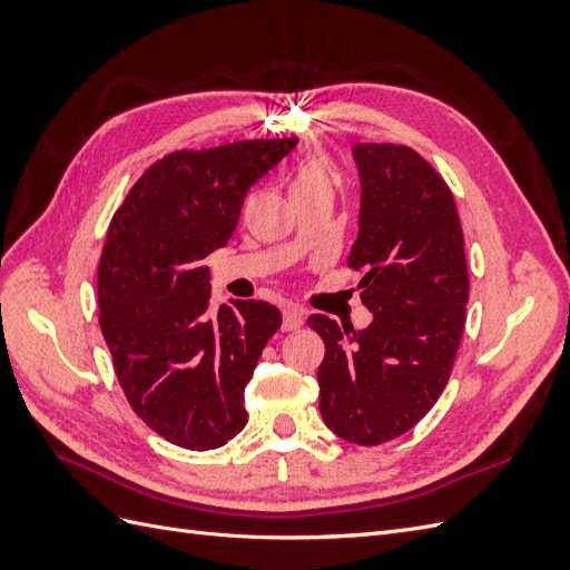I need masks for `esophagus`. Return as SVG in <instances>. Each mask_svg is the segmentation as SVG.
Wrapping results in <instances>:
<instances>
[{
    "instance_id": "34e87169",
    "label": "esophagus",
    "mask_w": 570,
    "mask_h": 570,
    "mask_svg": "<svg viewBox=\"0 0 570 570\" xmlns=\"http://www.w3.org/2000/svg\"><path fill=\"white\" fill-rule=\"evenodd\" d=\"M304 323V312L295 304L283 306V331H297Z\"/></svg>"
}]
</instances>
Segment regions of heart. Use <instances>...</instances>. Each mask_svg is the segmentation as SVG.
<instances>
[{"label":"heart","mask_w":570,"mask_h":570,"mask_svg":"<svg viewBox=\"0 0 570 570\" xmlns=\"http://www.w3.org/2000/svg\"><path fill=\"white\" fill-rule=\"evenodd\" d=\"M321 189H333V180L321 164H316V161L302 164L295 174H292V180H289V197L292 199L302 197V195L321 193Z\"/></svg>","instance_id":"1"}]
</instances>
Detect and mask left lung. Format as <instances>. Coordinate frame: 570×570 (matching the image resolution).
<instances>
[{
  "label": "left lung",
  "instance_id": "1",
  "mask_svg": "<svg viewBox=\"0 0 570 570\" xmlns=\"http://www.w3.org/2000/svg\"><path fill=\"white\" fill-rule=\"evenodd\" d=\"M361 209L352 268H364V331L323 314L318 406L325 425L361 446L404 435L433 409L454 366L469 271L452 189L421 154L354 145Z\"/></svg>",
  "mask_w": 570,
  "mask_h": 570
}]
</instances>
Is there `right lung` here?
I'll return each mask as SVG.
<instances>
[{
  "mask_svg": "<svg viewBox=\"0 0 570 570\" xmlns=\"http://www.w3.org/2000/svg\"><path fill=\"white\" fill-rule=\"evenodd\" d=\"M295 147L283 137L174 151L111 218L97 271L101 335L132 411L183 450H216L247 425L245 387L283 316L258 299L212 312L202 262L228 245L249 187Z\"/></svg>",
  "mask_w": 570,
  "mask_h": 570,
  "instance_id": "add662e5",
  "label": "right lung"
}]
</instances>
